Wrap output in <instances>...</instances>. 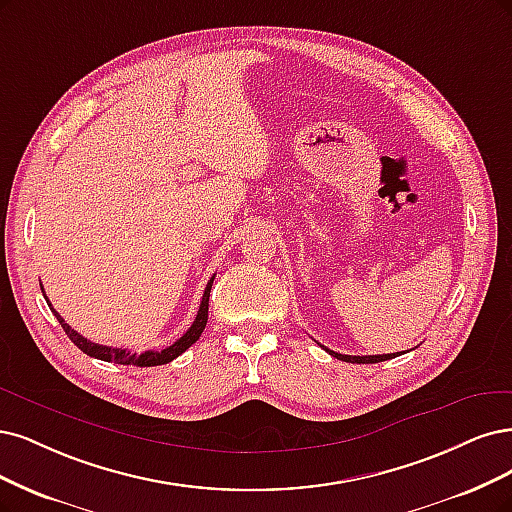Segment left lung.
<instances>
[{
    "label": "left lung",
    "instance_id": "8db88e82",
    "mask_svg": "<svg viewBox=\"0 0 512 512\" xmlns=\"http://www.w3.org/2000/svg\"><path fill=\"white\" fill-rule=\"evenodd\" d=\"M332 358L343 360V362H351V364H375V362H383V360H390L396 358L398 354H385V356H345V354H337V351L326 349Z\"/></svg>",
    "mask_w": 512,
    "mask_h": 512
}]
</instances>
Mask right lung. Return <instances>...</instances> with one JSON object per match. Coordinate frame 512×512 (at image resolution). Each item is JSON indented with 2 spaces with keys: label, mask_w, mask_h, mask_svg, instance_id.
I'll return each mask as SVG.
<instances>
[{
  "label": "right lung",
  "mask_w": 512,
  "mask_h": 512,
  "mask_svg": "<svg viewBox=\"0 0 512 512\" xmlns=\"http://www.w3.org/2000/svg\"><path fill=\"white\" fill-rule=\"evenodd\" d=\"M214 279H216V275L207 281V288H205V292H203V301H201V307H199V311H197L195 322H192V326L182 334V337H180L178 341H175V343H171L169 347L161 349V351H152V349H150V351H144V354H131V351L122 349V347H108V345H99V343H93V341L84 339L80 332H76L72 326L65 324L63 317H61L55 309H52L48 298H46V303H48L50 311L55 313V317L59 320V324L63 326L67 337L72 339V343H74L78 349H82L86 356L103 360V362L127 364V366H158V364H167V362L175 360L180 354H184V351H186L192 343L199 341L201 332L205 330V324H207L209 292H211V284H214ZM42 292H44V290H42Z\"/></svg>",
  "instance_id": "obj_1"
}]
</instances>
